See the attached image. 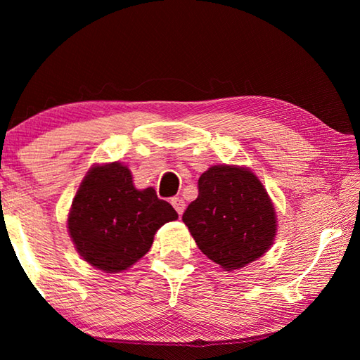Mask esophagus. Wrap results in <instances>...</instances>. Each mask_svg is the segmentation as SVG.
<instances>
[{
  "label": "esophagus",
  "mask_w": 360,
  "mask_h": 360,
  "mask_svg": "<svg viewBox=\"0 0 360 360\" xmlns=\"http://www.w3.org/2000/svg\"><path fill=\"white\" fill-rule=\"evenodd\" d=\"M172 205H173V208L176 210V212H178V214L181 216L182 212H184V210H186V202L182 198H179V197H174V198H172Z\"/></svg>",
  "instance_id": "1"
}]
</instances>
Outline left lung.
Wrapping results in <instances>:
<instances>
[{"mask_svg":"<svg viewBox=\"0 0 360 360\" xmlns=\"http://www.w3.org/2000/svg\"><path fill=\"white\" fill-rule=\"evenodd\" d=\"M184 222L200 251L227 271L260 259L275 243L278 219L260 179L248 167L212 165Z\"/></svg>","mask_w":360,"mask_h":360,"instance_id":"left-lung-1","label":"left lung"}]
</instances>
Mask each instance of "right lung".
Returning <instances> with one entry per match:
<instances>
[{
    "mask_svg": "<svg viewBox=\"0 0 360 360\" xmlns=\"http://www.w3.org/2000/svg\"><path fill=\"white\" fill-rule=\"evenodd\" d=\"M178 212L154 187L136 188L120 162L89 169L68 212V233L79 255L96 270L120 273L149 251L157 230Z\"/></svg>",
    "mask_w": 360,
    "mask_h": 360,
    "instance_id": "right-lung-1",
    "label": "right lung"
}]
</instances>
